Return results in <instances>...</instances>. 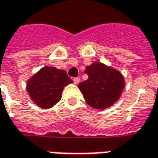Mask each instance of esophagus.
<instances>
[{"mask_svg": "<svg viewBox=\"0 0 158 158\" xmlns=\"http://www.w3.org/2000/svg\"><path fill=\"white\" fill-rule=\"evenodd\" d=\"M79 81H80L79 78H73V82H74L75 84H79Z\"/></svg>", "mask_w": 158, "mask_h": 158, "instance_id": "obj_1", "label": "esophagus"}]
</instances>
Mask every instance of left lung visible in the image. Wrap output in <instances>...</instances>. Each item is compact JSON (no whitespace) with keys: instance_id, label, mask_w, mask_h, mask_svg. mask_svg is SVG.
<instances>
[{"instance_id":"8db88e82","label":"left lung","mask_w":158,"mask_h":158,"mask_svg":"<svg viewBox=\"0 0 158 158\" xmlns=\"http://www.w3.org/2000/svg\"><path fill=\"white\" fill-rule=\"evenodd\" d=\"M89 79L79 88L86 102L94 108L105 109L118 100L125 86L122 74L101 62H93L85 69Z\"/></svg>"}]
</instances>
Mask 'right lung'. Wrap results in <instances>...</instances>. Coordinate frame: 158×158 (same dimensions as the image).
<instances>
[{
  "label": "right lung",
  "instance_id": "right-lung-1",
  "mask_svg": "<svg viewBox=\"0 0 158 158\" xmlns=\"http://www.w3.org/2000/svg\"><path fill=\"white\" fill-rule=\"evenodd\" d=\"M70 83L66 71L47 66L28 80L27 91L39 107L50 108L60 100L64 87Z\"/></svg>",
  "mask_w": 158,
  "mask_h": 158
}]
</instances>
